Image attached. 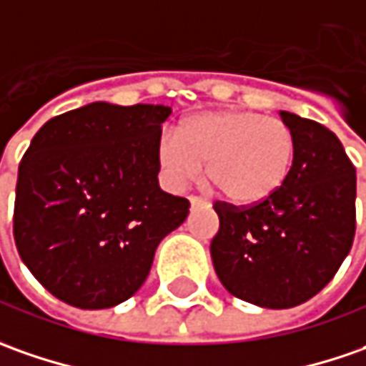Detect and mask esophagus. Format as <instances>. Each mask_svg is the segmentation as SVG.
Returning a JSON list of instances; mask_svg holds the SVG:
<instances>
[{
  "label": "esophagus",
  "instance_id": "34e87169",
  "mask_svg": "<svg viewBox=\"0 0 366 366\" xmlns=\"http://www.w3.org/2000/svg\"><path fill=\"white\" fill-rule=\"evenodd\" d=\"M190 204H192V208L208 207V200H204V198H200V196H190Z\"/></svg>",
  "mask_w": 366,
  "mask_h": 366
}]
</instances>
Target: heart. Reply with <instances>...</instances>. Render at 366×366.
I'll list each match as a JSON object with an SVG mask.
<instances>
[{"label":"heart","mask_w":366,"mask_h":366,"mask_svg":"<svg viewBox=\"0 0 366 366\" xmlns=\"http://www.w3.org/2000/svg\"><path fill=\"white\" fill-rule=\"evenodd\" d=\"M159 166L174 188L207 176L224 198L255 204L275 194L287 180L296 137L282 119L255 111H214L184 121L178 135H164Z\"/></svg>","instance_id":"obj_1"}]
</instances>
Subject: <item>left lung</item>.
Returning <instances> with one entry per match:
<instances>
[{"mask_svg":"<svg viewBox=\"0 0 366 366\" xmlns=\"http://www.w3.org/2000/svg\"><path fill=\"white\" fill-rule=\"evenodd\" d=\"M296 158L269 198L234 207L217 200L214 271L234 297L261 308L300 306L320 292L348 255L357 229V170L322 123L280 111Z\"/></svg>","mask_w":366,"mask_h":366,"instance_id":"left-lung-1","label":"left lung"}]
</instances>
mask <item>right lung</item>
<instances>
[{"mask_svg": "<svg viewBox=\"0 0 366 366\" xmlns=\"http://www.w3.org/2000/svg\"><path fill=\"white\" fill-rule=\"evenodd\" d=\"M164 105L91 103L46 121L19 162L14 239L46 290L82 310L142 287L190 202L158 184Z\"/></svg>", "mask_w": 366, "mask_h": 366, "instance_id": "obj_1", "label": "right lung"}]
</instances>
